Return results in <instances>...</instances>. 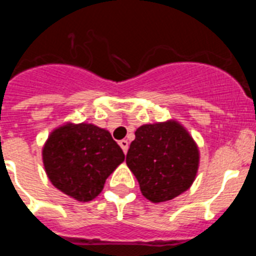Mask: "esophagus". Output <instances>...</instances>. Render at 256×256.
I'll return each mask as SVG.
<instances>
[{
  "instance_id": "1",
  "label": "esophagus",
  "mask_w": 256,
  "mask_h": 256,
  "mask_svg": "<svg viewBox=\"0 0 256 256\" xmlns=\"http://www.w3.org/2000/svg\"><path fill=\"white\" fill-rule=\"evenodd\" d=\"M119 144H120V148H122V150H123V152L126 154V151H128V146H130L128 141H126V140H122V141H119Z\"/></svg>"
}]
</instances>
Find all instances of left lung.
I'll list each match as a JSON object with an SVG mask.
<instances>
[{
  "label": "left lung",
  "mask_w": 256,
  "mask_h": 256,
  "mask_svg": "<svg viewBox=\"0 0 256 256\" xmlns=\"http://www.w3.org/2000/svg\"><path fill=\"white\" fill-rule=\"evenodd\" d=\"M126 165L151 202H164L186 192L200 164L198 144L180 122L144 124L134 132Z\"/></svg>",
  "instance_id": "1"
}]
</instances>
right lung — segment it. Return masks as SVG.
I'll list each match as a JSON object with an SVG mask.
<instances>
[{"label":"right lung","mask_w":256,"mask_h":256,"mask_svg":"<svg viewBox=\"0 0 256 256\" xmlns=\"http://www.w3.org/2000/svg\"><path fill=\"white\" fill-rule=\"evenodd\" d=\"M126 159L110 132L91 123L66 122L50 133L42 160L50 182L65 195L88 202Z\"/></svg>","instance_id":"add662e5"}]
</instances>
